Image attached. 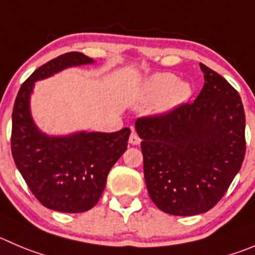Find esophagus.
I'll return each mask as SVG.
<instances>
[{
    "mask_svg": "<svg viewBox=\"0 0 255 255\" xmlns=\"http://www.w3.org/2000/svg\"><path fill=\"white\" fill-rule=\"evenodd\" d=\"M140 141H141V139L139 137V135L136 134V132L132 131L131 134H130V137H129V142L131 145H139Z\"/></svg>",
    "mask_w": 255,
    "mask_h": 255,
    "instance_id": "34e87169",
    "label": "esophagus"
}]
</instances>
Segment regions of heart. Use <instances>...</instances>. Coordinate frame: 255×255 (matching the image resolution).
<instances>
[{
	"instance_id": "obj_1",
	"label": "heart",
	"mask_w": 255,
	"mask_h": 255,
	"mask_svg": "<svg viewBox=\"0 0 255 255\" xmlns=\"http://www.w3.org/2000/svg\"><path fill=\"white\" fill-rule=\"evenodd\" d=\"M193 95V87L186 80H176L170 72H159L150 76L142 85L141 101L151 103L157 100L155 113L168 114L184 105Z\"/></svg>"
}]
</instances>
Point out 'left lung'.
<instances>
[{
    "label": "left lung",
    "mask_w": 255,
    "mask_h": 255,
    "mask_svg": "<svg viewBox=\"0 0 255 255\" xmlns=\"http://www.w3.org/2000/svg\"><path fill=\"white\" fill-rule=\"evenodd\" d=\"M204 86L193 104L137 119L147 191L160 210L190 217L227 193L246 155V115L237 90L200 64Z\"/></svg>",
    "instance_id": "left-lung-1"
}]
</instances>
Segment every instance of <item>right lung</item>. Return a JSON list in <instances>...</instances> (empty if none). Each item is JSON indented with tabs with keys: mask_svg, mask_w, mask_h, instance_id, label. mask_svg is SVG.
<instances>
[{
	"mask_svg": "<svg viewBox=\"0 0 255 255\" xmlns=\"http://www.w3.org/2000/svg\"><path fill=\"white\" fill-rule=\"evenodd\" d=\"M81 52H67L38 67L22 84L12 111L14 164L38 202L61 213H82L99 202L114 164L126 151L130 129L47 135L31 115L30 99L38 80L65 69L94 64Z\"/></svg>",
	"mask_w": 255,
	"mask_h": 255,
	"instance_id": "1",
	"label": "right lung"
}]
</instances>
